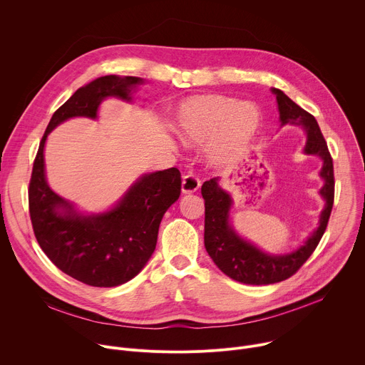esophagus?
Instances as JSON below:
<instances>
[{"instance_id": "34e87169", "label": "esophagus", "mask_w": 365, "mask_h": 365, "mask_svg": "<svg viewBox=\"0 0 365 365\" xmlns=\"http://www.w3.org/2000/svg\"><path fill=\"white\" fill-rule=\"evenodd\" d=\"M200 187V182L196 176L193 175H186L182 180V193L187 195V193H195L197 189Z\"/></svg>"}]
</instances>
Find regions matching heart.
I'll list each match as a JSON object with an SVG mask.
<instances>
[{"label":"heart","instance_id":"obj_1","mask_svg":"<svg viewBox=\"0 0 365 365\" xmlns=\"http://www.w3.org/2000/svg\"><path fill=\"white\" fill-rule=\"evenodd\" d=\"M170 125L189 145L211 140L205 148L206 163L222 168L255 140L263 125V113L252 102L222 95H193L178 103Z\"/></svg>","mask_w":365,"mask_h":365}]
</instances>
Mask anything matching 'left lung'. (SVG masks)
Masks as SVG:
<instances>
[{
  "label": "left lung",
  "mask_w": 365,
  "mask_h": 365,
  "mask_svg": "<svg viewBox=\"0 0 365 365\" xmlns=\"http://www.w3.org/2000/svg\"><path fill=\"white\" fill-rule=\"evenodd\" d=\"M276 95L280 127H300L306 134L303 154L317 155L322 168L319 178L324 180L319 195L324 199L318 227L302 245L286 254H270L242 238L232 225L231 210L234 199L221 186V178H214L202 185L205 199V248L218 269L235 282L244 284H273L293 276L319 244L334 205V166L328 145L314 115L294 103L283 91L272 88Z\"/></svg>",
  "instance_id": "obj_1"
}]
</instances>
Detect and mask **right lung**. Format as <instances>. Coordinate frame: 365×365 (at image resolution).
Masks as SVG:
<instances>
[{"label": "right lung", "instance_id": "1", "mask_svg": "<svg viewBox=\"0 0 365 365\" xmlns=\"http://www.w3.org/2000/svg\"><path fill=\"white\" fill-rule=\"evenodd\" d=\"M144 82L108 75L79 88L51 117L33 166L29 206L37 242L58 269L93 287L124 284L144 269L162 218L180 196V173L176 168L144 173L108 210L88 214L48 186L44 145L48 134L71 118L96 120L107 98L133 102Z\"/></svg>", "mask_w": 365, "mask_h": 365}]
</instances>
